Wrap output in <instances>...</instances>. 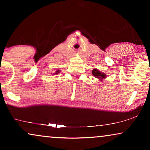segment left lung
I'll use <instances>...</instances> for the list:
<instances>
[{
	"instance_id": "8db88e82",
	"label": "left lung",
	"mask_w": 150,
	"mask_h": 150,
	"mask_svg": "<svg viewBox=\"0 0 150 150\" xmlns=\"http://www.w3.org/2000/svg\"><path fill=\"white\" fill-rule=\"evenodd\" d=\"M92 74L93 75V76L97 78V79H98L101 81H103L104 79H106V74L99 71L98 69H93V70H92Z\"/></svg>"
}]
</instances>
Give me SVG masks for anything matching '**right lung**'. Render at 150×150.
Masks as SVG:
<instances>
[{"mask_svg":"<svg viewBox=\"0 0 150 150\" xmlns=\"http://www.w3.org/2000/svg\"><path fill=\"white\" fill-rule=\"evenodd\" d=\"M59 71H60L59 70H57V71H56V73H55V74H57L59 73Z\"/></svg>","mask_w":150,"mask_h":150,"instance_id":"1","label":"right lung"}]
</instances>
